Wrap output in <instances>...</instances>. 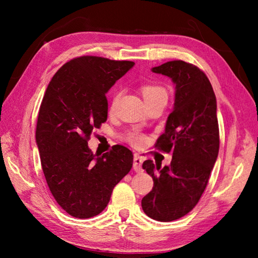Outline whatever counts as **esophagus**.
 Returning a JSON list of instances; mask_svg holds the SVG:
<instances>
[{"label":"esophagus","instance_id":"obj_1","mask_svg":"<svg viewBox=\"0 0 258 258\" xmlns=\"http://www.w3.org/2000/svg\"><path fill=\"white\" fill-rule=\"evenodd\" d=\"M142 163H143V159L140 157L139 155H135L134 156V159H133V169L135 172H142Z\"/></svg>","mask_w":258,"mask_h":258}]
</instances>
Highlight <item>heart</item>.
<instances>
[{"mask_svg":"<svg viewBox=\"0 0 258 258\" xmlns=\"http://www.w3.org/2000/svg\"><path fill=\"white\" fill-rule=\"evenodd\" d=\"M141 92L147 104L150 102H154L156 100H159V99H167V92H166L164 87H161L159 85L145 84L141 86ZM117 98H118V93H116L115 97H113L112 106L116 103ZM126 140H127L131 145H133L134 147H141L146 143L147 138L146 135H143L141 133L130 132L127 135H126Z\"/></svg>","mask_w":258,"mask_h":258,"instance_id":"b5f03b06","label":"heart"}]
</instances>
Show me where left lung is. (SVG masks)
Listing matches in <instances>:
<instances>
[{"instance_id": "8db88e82", "label": "left lung", "mask_w": 258, "mask_h": 258, "mask_svg": "<svg viewBox=\"0 0 258 258\" xmlns=\"http://www.w3.org/2000/svg\"><path fill=\"white\" fill-rule=\"evenodd\" d=\"M175 84L173 111L155 148L172 152L169 166L148 159L142 167L154 180L152 190L141 202L152 220L171 222L186 215L206 189L217 159L220 132L216 97L203 71L182 60L168 61L151 69Z\"/></svg>"}]
</instances>
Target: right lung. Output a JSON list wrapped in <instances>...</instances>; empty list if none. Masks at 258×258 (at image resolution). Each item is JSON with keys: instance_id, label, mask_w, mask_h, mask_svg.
I'll use <instances>...</instances> for the list:
<instances>
[{"instance_id": "right-lung-1", "label": "right lung", "mask_w": 258, "mask_h": 258, "mask_svg": "<svg viewBox=\"0 0 258 258\" xmlns=\"http://www.w3.org/2000/svg\"><path fill=\"white\" fill-rule=\"evenodd\" d=\"M133 66V61L78 56L64 63L47 85L36 143L52 196L74 217L101 213L113 187L132 168L133 154L126 147L116 145L94 155L87 141L107 120L106 93Z\"/></svg>"}]
</instances>
